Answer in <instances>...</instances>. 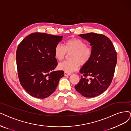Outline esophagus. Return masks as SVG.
I'll use <instances>...</instances> for the list:
<instances>
[{"instance_id": "esophagus-1", "label": "esophagus", "mask_w": 131, "mask_h": 131, "mask_svg": "<svg viewBox=\"0 0 131 131\" xmlns=\"http://www.w3.org/2000/svg\"><path fill=\"white\" fill-rule=\"evenodd\" d=\"M71 75V73H67V72H64V75L65 76H69Z\"/></svg>"}]
</instances>
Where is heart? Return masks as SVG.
<instances>
[{
    "instance_id": "1",
    "label": "heart",
    "mask_w": 131,
    "mask_h": 131,
    "mask_svg": "<svg viewBox=\"0 0 131 131\" xmlns=\"http://www.w3.org/2000/svg\"><path fill=\"white\" fill-rule=\"evenodd\" d=\"M67 54H71L70 56L71 61L60 62L58 69L67 73H71L78 70L79 65L84 66L88 64L92 56L93 51L84 41L73 38L66 40L64 46L58 43L54 48V54L58 60L65 59Z\"/></svg>"
}]
</instances>
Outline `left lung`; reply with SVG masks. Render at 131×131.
I'll return each mask as SVG.
<instances>
[{
	"label": "left lung",
	"instance_id": "obj_1",
	"mask_svg": "<svg viewBox=\"0 0 131 131\" xmlns=\"http://www.w3.org/2000/svg\"><path fill=\"white\" fill-rule=\"evenodd\" d=\"M79 36L90 43L93 54L80 69L84 77L75 89L85 97L93 98L103 93L111 84L117 62V52L112 41L103 35L91 32ZM88 76L91 78L87 79Z\"/></svg>",
	"mask_w": 131,
	"mask_h": 131
}]
</instances>
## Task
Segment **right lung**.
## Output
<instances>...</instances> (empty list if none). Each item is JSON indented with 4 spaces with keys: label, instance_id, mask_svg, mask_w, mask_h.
Returning <instances> with one entry per match:
<instances>
[{
    "label": "right lung",
    "instance_id": "1",
    "mask_svg": "<svg viewBox=\"0 0 131 131\" xmlns=\"http://www.w3.org/2000/svg\"><path fill=\"white\" fill-rule=\"evenodd\" d=\"M62 36L45 33H33L19 43L16 52L19 81L27 92L43 99L56 90L62 71H53L58 65L54 57L56 46Z\"/></svg>",
    "mask_w": 131,
    "mask_h": 131
}]
</instances>
